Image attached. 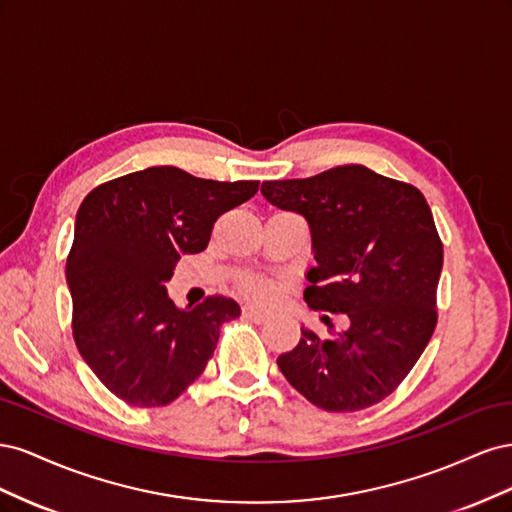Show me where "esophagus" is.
<instances>
[{"mask_svg":"<svg viewBox=\"0 0 512 512\" xmlns=\"http://www.w3.org/2000/svg\"><path fill=\"white\" fill-rule=\"evenodd\" d=\"M243 316L254 320V322H258V324H265V322L271 320V314H269V312H262V309H256V307H252V305L243 307Z\"/></svg>","mask_w":512,"mask_h":512,"instance_id":"34e87169","label":"esophagus"}]
</instances>
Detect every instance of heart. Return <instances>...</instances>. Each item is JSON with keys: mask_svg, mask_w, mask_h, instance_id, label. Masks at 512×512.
I'll use <instances>...</instances> for the list:
<instances>
[{"mask_svg": "<svg viewBox=\"0 0 512 512\" xmlns=\"http://www.w3.org/2000/svg\"><path fill=\"white\" fill-rule=\"evenodd\" d=\"M243 288L256 301H271L277 292V286L267 280H250V282H245Z\"/></svg>", "mask_w": 512, "mask_h": 512, "instance_id": "heart-1", "label": "heart"}]
</instances>
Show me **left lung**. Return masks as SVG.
<instances>
[{
    "mask_svg": "<svg viewBox=\"0 0 512 512\" xmlns=\"http://www.w3.org/2000/svg\"><path fill=\"white\" fill-rule=\"evenodd\" d=\"M260 192L309 224L316 265L305 273L307 305L350 320L327 337L301 329L297 348L277 356L282 374L322 410L378 404L410 374L438 322L444 252L425 196L361 164L265 181Z\"/></svg>",
    "mask_w": 512,
    "mask_h": 512,
    "instance_id": "8db88e82",
    "label": "left lung"
}]
</instances>
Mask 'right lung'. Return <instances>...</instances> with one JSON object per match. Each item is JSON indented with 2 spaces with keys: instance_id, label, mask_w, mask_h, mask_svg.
<instances>
[{
  "instance_id": "1",
  "label": "right lung",
  "mask_w": 512,
  "mask_h": 512,
  "mask_svg": "<svg viewBox=\"0 0 512 512\" xmlns=\"http://www.w3.org/2000/svg\"><path fill=\"white\" fill-rule=\"evenodd\" d=\"M256 192L258 181L198 179L175 166H151L85 196L66 262L74 342L126 404L175 401L203 374L222 324L241 316L226 297L181 309L164 284L181 256L205 250L215 220Z\"/></svg>"
}]
</instances>
